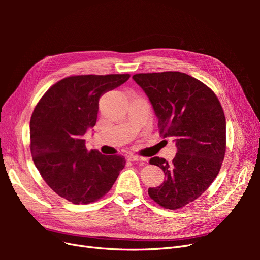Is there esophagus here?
I'll list each match as a JSON object with an SVG mask.
<instances>
[{
	"label": "esophagus",
	"mask_w": 260,
	"mask_h": 260,
	"mask_svg": "<svg viewBox=\"0 0 260 260\" xmlns=\"http://www.w3.org/2000/svg\"><path fill=\"white\" fill-rule=\"evenodd\" d=\"M128 159L130 161H146L145 157H141V156H137V155H130V156H128Z\"/></svg>",
	"instance_id": "esophagus-1"
}]
</instances>
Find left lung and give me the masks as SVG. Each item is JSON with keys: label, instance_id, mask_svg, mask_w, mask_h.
Here are the masks:
<instances>
[{"label": "left lung", "instance_id": "8db88e82", "mask_svg": "<svg viewBox=\"0 0 260 260\" xmlns=\"http://www.w3.org/2000/svg\"><path fill=\"white\" fill-rule=\"evenodd\" d=\"M145 92L158 119L162 138H172V161L153 157L164 182L148 195L160 206L178 209L195 201L212 183L225 153V117L216 94L184 73L138 74L132 77Z\"/></svg>", "mask_w": 260, "mask_h": 260}]
</instances>
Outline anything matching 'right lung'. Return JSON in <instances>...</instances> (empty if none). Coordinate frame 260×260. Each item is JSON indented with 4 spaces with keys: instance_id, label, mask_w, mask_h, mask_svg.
I'll return each mask as SVG.
<instances>
[{
    "instance_id": "add662e5",
    "label": "right lung",
    "mask_w": 260,
    "mask_h": 260,
    "mask_svg": "<svg viewBox=\"0 0 260 260\" xmlns=\"http://www.w3.org/2000/svg\"><path fill=\"white\" fill-rule=\"evenodd\" d=\"M130 75L73 76L52 85L30 119V151L52 190L74 204H89L111 190L125 160L89 152L83 136L96 123L99 100Z\"/></svg>"
}]
</instances>
